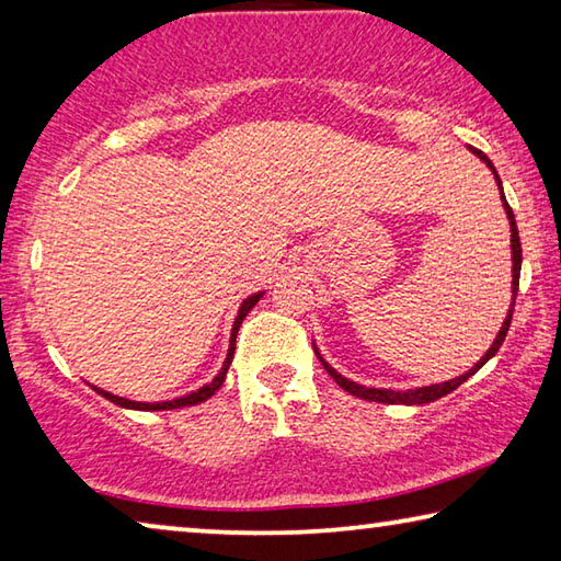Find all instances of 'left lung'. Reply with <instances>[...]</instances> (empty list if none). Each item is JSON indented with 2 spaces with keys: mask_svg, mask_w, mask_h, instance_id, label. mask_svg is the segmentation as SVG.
<instances>
[{
  "mask_svg": "<svg viewBox=\"0 0 561 561\" xmlns=\"http://www.w3.org/2000/svg\"><path fill=\"white\" fill-rule=\"evenodd\" d=\"M474 156H478L482 163H485L490 170H492V175H495V183H497V190H500V197H502V207H505V213H507V220H510V232H512V237H510V247H512V301H510V311H507V317H505V321H502V327H500V331H497V336H495V341H492V346L488 348V354L482 356L478 364H474L470 371H465L462 376H458V378H450V381H443V383H433V386H421V388H408V391H391V388H368V386H360V383H356V381H348V378H344L341 376L336 368H331L327 360H324V356L319 354V348L314 346V354H317V358L321 360V366L327 368V374L334 378V381L344 388V391H348L351 396H356V398H364V401H376V403H403V405H423V403H431V401H438V398H443V396H448V393H453L455 388H458L460 383H465L468 381V378L472 376V374H478L482 366L488 364V360L497 354L500 351V346H502V341H505V336H507V331H510V321H512V311H515V299H517V287H519V270H522V244H519V232H517V222H515V213H512V207L507 205V197H505V193H502V180H500V175H497V170H495V165H492V160L482 153V150H478V148H470Z\"/></svg>",
  "mask_w": 561,
  "mask_h": 561,
  "instance_id": "left-lung-1",
  "label": "left lung"
}]
</instances>
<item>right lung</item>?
I'll return each instance as SVG.
<instances>
[{
	"instance_id": "obj_1",
	"label": "right lung",
	"mask_w": 561,
	"mask_h": 561,
	"mask_svg": "<svg viewBox=\"0 0 561 561\" xmlns=\"http://www.w3.org/2000/svg\"><path fill=\"white\" fill-rule=\"evenodd\" d=\"M262 294H264V291L252 294V297H247V299L240 304V311H237V317H234V324H232V334H230V348H227V358H225V364H222V368H220V374H217L210 383H205L203 388H197V391L187 393V396H180V398H173V401H160V403H140V401H128V398L113 396V393L103 391V388H96V386H91V388H93V391H96V393H101L103 398H108L111 403H116V405H121V408H130V411H173V408L197 405V403L207 401V398H210V396L217 391V388H220V386L225 383L227 368H230V364H232V356H234V341H237V331H240V327H242L244 317L250 314V311L254 309V304H257V301L262 299Z\"/></svg>"
}]
</instances>
